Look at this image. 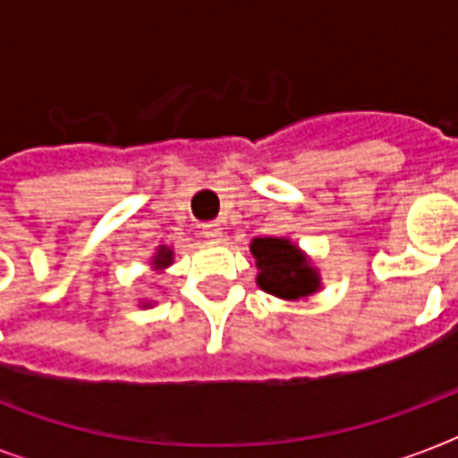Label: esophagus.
<instances>
[{
  "instance_id": "1",
  "label": "esophagus",
  "mask_w": 458,
  "mask_h": 458,
  "mask_svg": "<svg viewBox=\"0 0 458 458\" xmlns=\"http://www.w3.org/2000/svg\"><path fill=\"white\" fill-rule=\"evenodd\" d=\"M201 235L207 237V240H211V242H218L223 237L221 223H204V225H201Z\"/></svg>"
}]
</instances>
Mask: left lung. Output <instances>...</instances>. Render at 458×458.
Returning <instances> with one entry per match:
<instances>
[{
  "label": "left lung",
  "instance_id": "1",
  "mask_svg": "<svg viewBox=\"0 0 458 458\" xmlns=\"http://www.w3.org/2000/svg\"><path fill=\"white\" fill-rule=\"evenodd\" d=\"M251 254L259 266V287L283 300H300L316 293L318 276L294 244L283 237H257Z\"/></svg>",
  "mask_w": 458,
  "mask_h": 458
}]
</instances>
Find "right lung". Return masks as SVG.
Returning <instances> with one entry per match:
<instances>
[{"mask_svg": "<svg viewBox=\"0 0 458 458\" xmlns=\"http://www.w3.org/2000/svg\"><path fill=\"white\" fill-rule=\"evenodd\" d=\"M171 257H173L171 250H165V247H161L157 257H154V266H157V268H164V266L171 264Z\"/></svg>", "mask_w": 458, "mask_h": 458, "instance_id": "obj_1", "label": "right lung"}]
</instances>
